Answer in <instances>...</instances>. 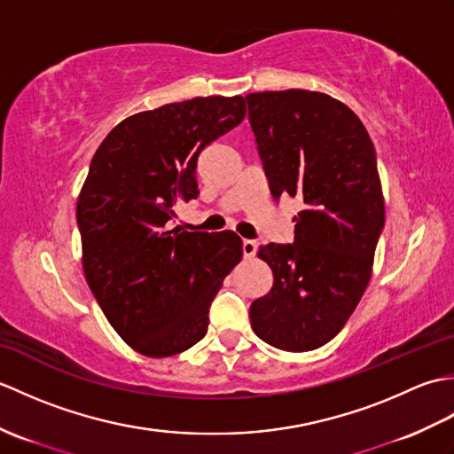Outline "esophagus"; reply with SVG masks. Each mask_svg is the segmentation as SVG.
Listing matches in <instances>:
<instances>
[{"label": "esophagus", "mask_w": 454, "mask_h": 454, "mask_svg": "<svg viewBox=\"0 0 454 454\" xmlns=\"http://www.w3.org/2000/svg\"><path fill=\"white\" fill-rule=\"evenodd\" d=\"M242 252H244V257H246V259L254 257L255 252H257V242H255V239H244Z\"/></svg>", "instance_id": "obj_1"}]
</instances>
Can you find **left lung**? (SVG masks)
Returning a JSON list of instances; mask_svg holds the SVG:
<instances>
[{"mask_svg":"<svg viewBox=\"0 0 454 454\" xmlns=\"http://www.w3.org/2000/svg\"><path fill=\"white\" fill-rule=\"evenodd\" d=\"M269 191L298 197L293 244H267L259 257L273 286L249 306L259 340L312 351L341 332L371 278L384 228V200L369 132L330 95L286 90L246 95Z\"/></svg>","mask_w":454,"mask_h":454,"instance_id":"obj_1","label":"left lung"}]
</instances>
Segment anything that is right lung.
Instances as JSON below:
<instances>
[{"mask_svg": "<svg viewBox=\"0 0 454 454\" xmlns=\"http://www.w3.org/2000/svg\"><path fill=\"white\" fill-rule=\"evenodd\" d=\"M246 117L244 98H195L117 124L78 199L83 271L103 314L132 349L169 356L200 341L208 308L242 259L232 230L171 228L177 200L199 197L202 148Z\"/></svg>", "mask_w": 454, "mask_h": 454, "instance_id": "add662e5", "label": "right lung"}]
</instances>
